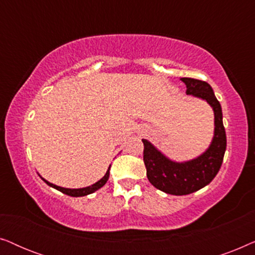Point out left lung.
Returning a JSON list of instances; mask_svg holds the SVG:
<instances>
[{"mask_svg": "<svg viewBox=\"0 0 255 255\" xmlns=\"http://www.w3.org/2000/svg\"><path fill=\"white\" fill-rule=\"evenodd\" d=\"M186 93L205 100L215 113V135L210 147L198 158L187 162H174L161 154L151 142H144L146 175L156 189L170 195H188L211 182L221 168L226 149V133L223 125L222 107L209 83L201 80L182 78Z\"/></svg>", "mask_w": 255, "mask_h": 255, "instance_id": "left-lung-1", "label": "left lung"}]
</instances>
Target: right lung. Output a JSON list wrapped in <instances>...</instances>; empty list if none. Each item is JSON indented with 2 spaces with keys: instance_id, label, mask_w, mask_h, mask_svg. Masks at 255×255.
Wrapping results in <instances>:
<instances>
[{
  "instance_id": "1",
  "label": "right lung",
  "mask_w": 255,
  "mask_h": 255,
  "mask_svg": "<svg viewBox=\"0 0 255 255\" xmlns=\"http://www.w3.org/2000/svg\"><path fill=\"white\" fill-rule=\"evenodd\" d=\"M109 173H110V167H109V169L107 170L106 175H104L100 181H97V182L94 183L93 186H89V187H86V188H80V189H68V188L58 187V186H55V184H53V183L47 182L46 180H44V179H43V180H44L45 182H46L50 187L55 188V189H57V190L61 191V193H64V194H66V195H68V196L80 197V196H86V195L92 194V193H94V191H96L97 189H100L101 187H103L104 184L107 183L108 179H109Z\"/></svg>"
}]
</instances>
